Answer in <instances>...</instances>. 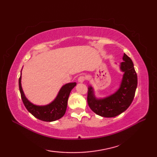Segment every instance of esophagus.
Returning a JSON list of instances; mask_svg holds the SVG:
<instances>
[{"mask_svg":"<svg viewBox=\"0 0 157 157\" xmlns=\"http://www.w3.org/2000/svg\"><path fill=\"white\" fill-rule=\"evenodd\" d=\"M85 80H86V77L84 75H81V76L79 77L78 82L79 83H83Z\"/></svg>","mask_w":157,"mask_h":157,"instance_id":"1","label":"esophagus"}]
</instances>
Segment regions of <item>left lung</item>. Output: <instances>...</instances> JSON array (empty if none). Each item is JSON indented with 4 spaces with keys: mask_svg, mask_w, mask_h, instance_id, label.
I'll return each mask as SVG.
<instances>
[{
    "mask_svg": "<svg viewBox=\"0 0 157 157\" xmlns=\"http://www.w3.org/2000/svg\"><path fill=\"white\" fill-rule=\"evenodd\" d=\"M123 61L120 69L124 73L117 91L105 98L95 97L93 88L90 86L87 101L93 112L104 117H114L127 110L134 100L138 84L137 74L132 59L126 54L123 55Z\"/></svg>",
    "mask_w": 157,
    "mask_h": 157,
    "instance_id": "8db88e82",
    "label": "left lung"
}]
</instances>
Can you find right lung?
<instances>
[{"label": "right lung", "instance_id": "right-lung-1", "mask_svg": "<svg viewBox=\"0 0 157 157\" xmlns=\"http://www.w3.org/2000/svg\"><path fill=\"white\" fill-rule=\"evenodd\" d=\"M21 73L19 79V87L21 93L22 101L28 111L41 121H54L58 120L65 115L69 96L71 90L76 86L75 82L69 83L62 86L56 98L49 105L45 106H37L29 102L26 98L21 87Z\"/></svg>", "mask_w": 157, "mask_h": 157}]
</instances>
